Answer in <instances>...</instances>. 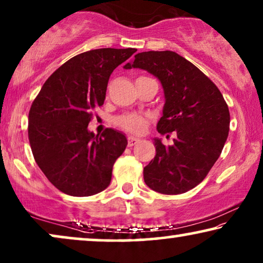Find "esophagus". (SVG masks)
Returning <instances> with one entry per match:
<instances>
[{
  "label": "esophagus",
  "mask_w": 263,
  "mask_h": 263,
  "mask_svg": "<svg viewBox=\"0 0 263 263\" xmlns=\"http://www.w3.org/2000/svg\"><path fill=\"white\" fill-rule=\"evenodd\" d=\"M140 142V139L139 138H134V136H129L128 138V145L129 146H135L136 143Z\"/></svg>",
  "instance_id": "34e87169"
}]
</instances>
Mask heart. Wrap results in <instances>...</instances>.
Returning <instances> with one entry per match:
<instances>
[{"label": "heart", "instance_id": "heart-1", "mask_svg": "<svg viewBox=\"0 0 263 263\" xmlns=\"http://www.w3.org/2000/svg\"><path fill=\"white\" fill-rule=\"evenodd\" d=\"M117 123L132 133H142L146 129L147 118L138 114H128L118 117Z\"/></svg>", "mask_w": 263, "mask_h": 263}]
</instances>
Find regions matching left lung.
I'll return each instance as SVG.
<instances>
[{"label":"left lung","instance_id":"left-lung-1","mask_svg":"<svg viewBox=\"0 0 263 263\" xmlns=\"http://www.w3.org/2000/svg\"><path fill=\"white\" fill-rule=\"evenodd\" d=\"M132 68L160 81L165 104L157 130L176 133L171 146L153 139L156 157L143 168L145 183L165 195L188 192L203 181L224 148L230 129L228 104L199 68L174 51L139 52L124 66Z\"/></svg>","mask_w":263,"mask_h":263}]
</instances>
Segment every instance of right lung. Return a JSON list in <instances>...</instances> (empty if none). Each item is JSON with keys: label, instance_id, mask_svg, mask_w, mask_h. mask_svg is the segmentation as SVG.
<instances>
[{"label": "right lung", "instance_id": "add662e5", "mask_svg": "<svg viewBox=\"0 0 263 263\" xmlns=\"http://www.w3.org/2000/svg\"><path fill=\"white\" fill-rule=\"evenodd\" d=\"M136 49H96L62 64L43 85L28 114L35 163L61 192L91 196L109 186L128 140L122 132L88 130L91 111L104 104L110 75Z\"/></svg>", "mask_w": 263, "mask_h": 263}]
</instances>
